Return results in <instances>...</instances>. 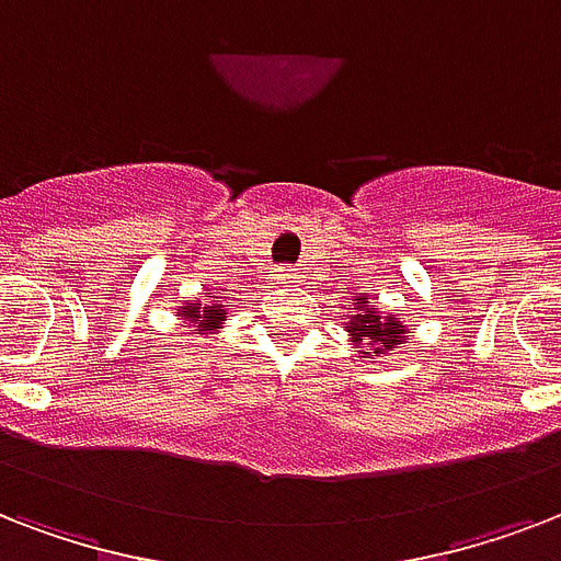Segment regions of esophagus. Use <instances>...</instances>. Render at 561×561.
I'll use <instances>...</instances> for the list:
<instances>
[{
    "label": "esophagus",
    "instance_id": "34e87169",
    "mask_svg": "<svg viewBox=\"0 0 561 561\" xmlns=\"http://www.w3.org/2000/svg\"><path fill=\"white\" fill-rule=\"evenodd\" d=\"M279 279H290V273H282V276H279Z\"/></svg>",
    "mask_w": 561,
    "mask_h": 561
}]
</instances>
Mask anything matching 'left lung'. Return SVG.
<instances>
[{"label":"left lung","instance_id":"1","mask_svg":"<svg viewBox=\"0 0 561 561\" xmlns=\"http://www.w3.org/2000/svg\"><path fill=\"white\" fill-rule=\"evenodd\" d=\"M352 306L355 314H350V323H343V329L350 332L358 358H390L396 350H401V343L410 341V329L401 323L399 314H381L378 308L369 306L367 297H358Z\"/></svg>","mask_w":561,"mask_h":561}]
</instances>
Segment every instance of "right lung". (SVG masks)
Here are the masks:
<instances>
[{"label": "right lung", "mask_w": 561, "mask_h": 561, "mask_svg": "<svg viewBox=\"0 0 561 561\" xmlns=\"http://www.w3.org/2000/svg\"><path fill=\"white\" fill-rule=\"evenodd\" d=\"M227 299L211 294L206 302L203 299H183L174 311L180 323L188 325V334H215L218 329H224V320H227Z\"/></svg>", "instance_id": "add662e5"}]
</instances>
